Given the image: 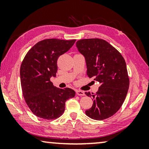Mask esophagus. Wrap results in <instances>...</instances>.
Wrapping results in <instances>:
<instances>
[{
	"mask_svg": "<svg viewBox=\"0 0 149 149\" xmlns=\"http://www.w3.org/2000/svg\"><path fill=\"white\" fill-rule=\"evenodd\" d=\"M76 94L79 96H84L85 95V93L82 91H79V90H76Z\"/></svg>",
	"mask_w": 149,
	"mask_h": 149,
	"instance_id": "34e87169",
	"label": "esophagus"
}]
</instances>
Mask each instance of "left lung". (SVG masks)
Returning a JSON list of instances; mask_svg holds the SVG:
<instances>
[{
  "instance_id": "1",
  "label": "left lung",
  "mask_w": 149,
  "mask_h": 149,
  "mask_svg": "<svg viewBox=\"0 0 149 149\" xmlns=\"http://www.w3.org/2000/svg\"><path fill=\"white\" fill-rule=\"evenodd\" d=\"M76 47L85 58L87 75L100 84L95 94L85 92L93 100L92 107L85 114L93 120L107 119L122 107L129 89L125 60L118 50L103 39H81Z\"/></svg>"
}]
</instances>
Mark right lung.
Here are the masks:
<instances>
[{"label":"right lung","instance_id":"1","mask_svg":"<svg viewBox=\"0 0 149 149\" xmlns=\"http://www.w3.org/2000/svg\"><path fill=\"white\" fill-rule=\"evenodd\" d=\"M76 40L48 39L35 44L24 57L20 67L22 93L29 109L37 117L54 120L62 116L65 102L74 97L70 88L54 87L50 77H56L58 57L69 50Z\"/></svg>","mask_w":149,"mask_h":149}]
</instances>
